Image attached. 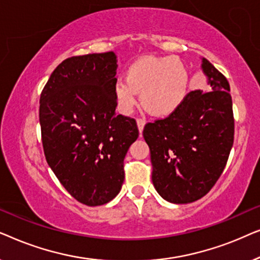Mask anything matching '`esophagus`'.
Returning <instances> with one entry per match:
<instances>
[{
	"instance_id": "34e87169",
	"label": "esophagus",
	"mask_w": 260,
	"mask_h": 260,
	"mask_svg": "<svg viewBox=\"0 0 260 260\" xmlns=\"http://www.w3.org/2000/svg\"><path fill=\"white\" fill-rule=\"evenodd\" d=\"M144 125H145V119L144 118H138L137 119V126H138V130H140V134H142V131H143Z\"/></svg>"
}]
</instances>
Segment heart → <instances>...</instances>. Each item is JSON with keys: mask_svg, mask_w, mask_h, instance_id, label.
<instances>
[{"mask_svg": "<svg viewBox=\"0 0 260 260\" xmlns=\"http://www.w3.org/2000/svg\"><path fill=\"white\" fill-rule=\"evenodd\" d=\"M190 77L186 65L173 56H143L127 67L125 81L113 88L122 113H130L141 92V104L150 115L168 117L179 111L189 93Z\"/></svg>", "mask_w": 260, "mask_h": 260, "instance_id": "heart-1", "label": "heart"}]
</instances>
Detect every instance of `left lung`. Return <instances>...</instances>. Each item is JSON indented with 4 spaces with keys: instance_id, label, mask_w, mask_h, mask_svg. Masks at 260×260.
<instances>
[{
    "instance_id": "8db88e82",
    "label": "left lung",
    "mask_w": 260,
    "mask_h": 260,
    "mask_svg": "<svg viewBox=\"0 0 260 260\" xmlns=\"http://www.w3.org/2000/svg\"><path fill=\"white\" fill-rule=\"evenodd\" d=\"M202 71L211 92L195 90L179 111L144 126L155 189L172 204L205 197L221 175L234 140L230 84L207 59Z\"/></svg>"
}]
</instances>
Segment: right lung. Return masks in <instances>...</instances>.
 <instances>
[{
  "instance_id": "add662e5",
  "label": "right lung",
  "mask_w": 260,
  "mask_h": 260,
  "mask_svg": "<svg viewBox=\"0 0 260 260\" xmlns=\"http://www.w3.org/2000/svg\"><path fill=\"white\" fill-rule=\"evenodd\" d=\"M113 52L72 56L49 77L39 119L46 161L60 183L86 206L120 191L124 157L137 140L136 120L116 115Z\"/></svg>"
}]
</instances>
